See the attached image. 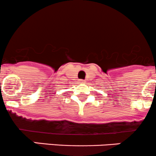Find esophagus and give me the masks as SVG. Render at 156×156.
Listing matches in <instances>:
<instances>
[{
	"mask_svg": "<svg viewBox=\"0 0 156 156\" xmlns=\"http://www.w3.org/2000/svg\"><path fill=\"white\" fill-rule=\"evenodd\" d=\"M80 83H82V84H84V83H85V80H80Z\"/></svg>",
	"mask_w": 156,
	"mask_h": 156,
	"instance_id": "obj_1",
	"label": "esophagus"
}]
</instances>
